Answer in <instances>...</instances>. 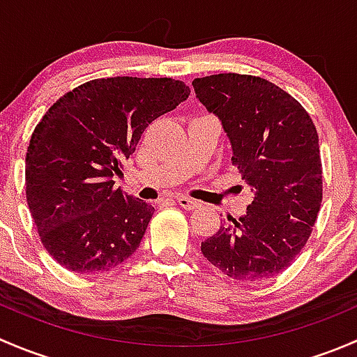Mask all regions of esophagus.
<instances>
[{"label": "esophagus", "mask_w": 357, "mask_h": 357, "mask_svg": "<svg viewBox=\"0 0 357 357\" xmlns=\"http://www.w3.org/2000/svg\"><path fill=\"white\" fill-rule=\"evenodd\" d=\"M178 204L181 205L183 208H186V211H193V208L200 207V202L195 200V199H190V197H178Z\"/></svg>", "instance_id": "obj_1"}]
</instances>
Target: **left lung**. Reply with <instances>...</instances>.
Segmentation results:
<instances>
[{"instance_id": "1", "label": "left lung", "mask_w": 357, "mask_h": 357, "mask_svg": "<svg viewBox=\"0 0 357 357\" xmlns=\"http://www.w3.org/2000/svg\"><path fill=\"white\" fill-rule=\"evenodd\" d=\"M231 143V162L254 192L240 219L202 242V254L238 282L282 273L301 254L323 199L318 132L304 107L273 82L214 74L192 82Z\"/></svg>"}]
</instances>
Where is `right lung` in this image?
I'll return each mask as SVG.
<instances>
[{
  "instance_id": "1",
  "label": "right lung",
  "mask_w": 357,
  "mask_h": 357,
  "mask_svg": "<svg viewBox=\"0 0 357 357\" xmlns=\"http://www.w3.org/2000/svg\"><path fill=\"white\" fill-rule=\"evenodd\" d=\"M190 95L171 77H107L66 93L25 155V197L41 242L74 273L110 271L139 247L155 208L115 188L143 131Z\"/></svg>"
}]
</instances>
